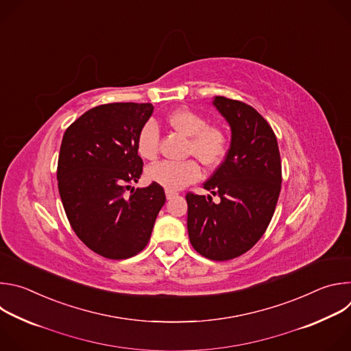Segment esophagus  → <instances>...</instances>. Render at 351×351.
Segmentation results:
<instances>
[{
	"instance_id": "obj_1",
	"label": "esophagus",
	"mask_w": 351,
	"mask_h": 351,
	"mask_svg": "<svg viewBox=\"0 0 351 351\" xmlns=\"http://www.w3.org/2000/svg\"><path fill=\"white\" fill-rule=\"evenodd\" d=\"M165 195H167V198H168V199H171V198H173V197H176V195H178V191L167 189V190H165Z\"/></svg>"
}]
</instances>
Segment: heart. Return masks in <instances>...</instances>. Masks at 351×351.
Wrapping results in <instances>:
<instances>
[{
	"label": "heart",
	"mask_w": 351,
	"mask_h": 351,
	"mask_svg": "<svg viewBox=\"0 0 351 351\" xmlns=\"http://www.w3.org/2000/svg\"><path fill=\"white\" fill-rule=\"evenodd\" d=\"M167 123L187 140V153L193 154L207 168L217 167L226 153V136L218 126H210L207 119L190 108H178L167 117ZM160 130L154 122L141 126L136 137V149L141 158L157 157ZM147 178L169 190H180L199 178V167L195 161L180 162L162 161L147 169Z\"/></svg>",
	"instance_id": "obj_1"
}]
</instances>
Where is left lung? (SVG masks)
<instances>
[{
    "label": "left lung",
    "mask_w": 351,
    "mask_h": 351,
    "mask_svg": "<svg viewBox=\"0 0 351 351\" xmlns=\"http://www.w3.org/2000/svg\"><path fill=\"white\" fill-rule=\"evenodd\" d=\"M213 106L230 128V147L204 189L187 193V232L197 253L226 261L248 252L265 233L280 193L282 165L276 136L268 122L241 101L217 95Z\"/></svg>",
    "instance_id": "left-lung-1"
}]
</instances>
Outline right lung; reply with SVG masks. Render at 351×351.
Here are the masks:
<instances>
[{"label":"right lung","instance_id":"right-lung-1","mask_svg":"<svg viewBox=\"0 0 351 351\" xmlns=\"http://www.w3.org/2000/svg\"><path fill=\"white\" fill-rule=\"evenodd\" d=\"M153 111L148 103L98 106L62 137L57 179L66 217L77 237L110 260L140 253L165 204V191L154 182L125 194L143 172L136 137Z\"/></svg>","mask_w":351,"mask_h":351}]
</instances>
